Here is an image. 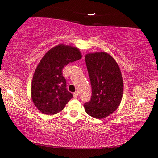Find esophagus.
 <instances>
[{
	"label": "esophagus",
	"instance_id": "esophagus-1",
	"mask_svg": "<svg viewBox=\"0 0 158 158\" xmlns=\"http://www.w3.org/2000/svg\"><path fill=\"white\" fill-rule=\"evenodd\" d=\"M78 95H79V94H78V92H74V93H73V97H74V98H77Z\"/></svg>",
	"mask_w": 158,
	"mask_h": 158
}]
</instances>
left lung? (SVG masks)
I'll use <instances>...</instances> for the list:
<instances>
[{
    "mask_svg": "<svg viewBox=\"0 0 158 158\" xmlns=\"http://www.w3.org/2000/svg\"><path fill=\"white\" fill-rule=\"evenodd\" d=\"M85 62L92 88L91 99L85 103L86 113L100 119L114 113L122 100L123 81L117 61L106 52L88 53Z\"/></svg>",
    "mask_w": 158,
    "mask_h": 158,
    "instance_id": "8db88e82",
    "label": "left lung"
}]
</instances>
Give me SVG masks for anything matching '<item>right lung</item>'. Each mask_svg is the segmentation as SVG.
Masks as SVG:
<instances>
[{
    "mask_svg": "<svg viewBox=\"0 0 158 158\" xmlns=\"http://www.w3.org/2000/svg\"><path fill=\"white\" fill-rule=\"evenodd\" d=\"M77 48L59 44L50 49L36 68L31 85L32 102L41 113L52 115L64 109L73 97L66 88L62 70L70 62L79 60Z\"/></svg>",
    "mask_w": 158,
    "mask_h": 158,
    "instance_id": "add662e5",
    "label": "right lung"
}]
</instances>
